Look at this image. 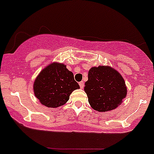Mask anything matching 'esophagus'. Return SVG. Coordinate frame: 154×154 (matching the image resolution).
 I'll list each match as a JSON object with an SVG mask.
<instances>
[{
	"instance_id": "esophagus-1",
	"label": "esophagus",
	"mask_w": 154,
	"mask_h": 154,
	"mask_svg": "<svg viewBox=\"0 0 154 154\" xmlns=\"http://www.w3.org/2000/svg\"><path fill=\"white\" fill-rule=\"evenodd\" d=\"M79 85H80V87L81 89H83L84 87V82L83 81H81V82H80V83H79Z\"/></svg>"
}]
</instances>
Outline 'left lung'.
Segmentation results:
<instances>
[{
    "label": "left lung",
    "mask_w": 154,
    "mask_h": 154,
    "mask_svg": "<svg viewBox=\"0 0 154 154\" xmlns=\"http://www.w3.org/2000/svg\"><path fill=\"white\" fill-rule=\"evenodd\" d=\"M84 91L93 109L105 112L122 104L128 90L124 78L117 70L100 65L90 69Z\"/></svg>",
    "instance_id": "left-lung-1"
}]
</instances>
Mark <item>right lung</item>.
Here are the masks:
<instances>
[{"instance_id":"obj_1","label":"right lung","mask_w":154,"mask_h":154,"mask_svg":"<svg viewBox=\"0 0 154 154\" xmlns=\"http://www.w3.org/2000/svg\"><path fill=\"white\" fill-rule=\"evenodd\" d=\"M79 88L73 73L65 64L56 61L43 68L33 83L35 97L43 106L54 109L65 104L72 92Z\"/></svg>"}]
</instances>
